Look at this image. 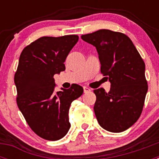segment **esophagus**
<instances>
[{"mask_svg":"<svg viewBox=\"0 0 159 159\" xmlns=\"http://www.w3.org/2000/svg\"><path fill=\"white\" fill-rule=\"evenodd\" d=\"M84 93H87V92H91V89L89 88H88V87H84Z\"/></svg>","mask_w":159,"mask_h":159,"instance_id":"esophagus-1","label":"esophagus"}]
</instances>
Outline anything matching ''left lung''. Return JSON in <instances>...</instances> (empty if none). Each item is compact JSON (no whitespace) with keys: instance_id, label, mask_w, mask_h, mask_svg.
<instances>
[{"instance_id":"left-lung-1","label":"left lung","mask_w":159,"mask_h":159,"mask_svg":"<svg viewBox=\"0 0 159 159\" xmlns=\"http://www.w3.org/2000/svg\"><path fill=\"white\" fill-rule=\"evenodd\" d=\"M81 38L96 48L101 73L111 83L108 92L102 88L94 90L98 123L108 131H124L143 111L148 90L145 63L131 40L122 32L100 29Z\"/></svg>"}]
</instances>
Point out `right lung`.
<instances>
[{
    "label": "right lung",
    "instance_id": "right-lung-1",
    "mask_svg": "<svg viewBox=\"0 0 159 159\" xmlns=\"http://www.w3.org/2000/svg\"><path fill=\"white\" fill-rule=\"evenodd\" d=\"M78 40L77 35L43 36L26 46L20 56L14 76L16 103L30 128L46 140L66 135L71 127L70 105L84 92L78 84L54 92L53 76L65 70L64 61Z\"/></svg>",
    "mask_w": 159,
    "mask_h": 159
}]
</instances>
